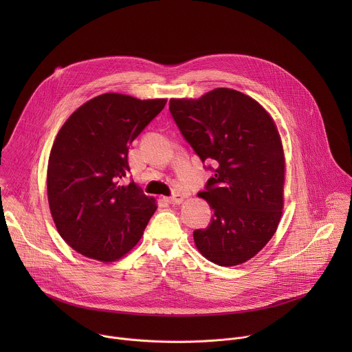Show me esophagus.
I'll list each match as a JSON object with an SVG mask.
<instances>
[{
    "instance_id": "1",
    "label": "esophagus",
    "mask_w": 352,
    "mask_h": 352,
    "mask_svg": "<svg viewBox=\"0 0 352 352\" xmlns=\"http://www.w3.org/2000/svg\"><path fill=\"white\" fill-rule=\"evenodd\" d=\"M164 200H166L167 204H170V205H179V204H182L184 195H182V193H174V195H171V196L164 197Z\"/></svg>"
}]
</instances>
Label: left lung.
Instances as JSON below:
<instances>
[{
  "label": "left lung",
  "instance_id": "1",
  "mask_svg": "<svg viewBox=\"0 0 352 352\" xmlns=\"http://www.w3.org/2000/svg\"><path fill=\"white\" fill-rule=\"evenodd\" d=\"M170 113L184 139L213 175L199 196L213 217L193 231L199 252L220 266L254 258L274 235L283 210L284 155L267 111L226 87L200 98H171Z\"/></svg>",
  "mask_w": 352,
  "mask_h": 352
}]
</instances>
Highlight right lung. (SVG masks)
Returning <instances> with one entry per match:
<instances>
[{
	"mask_svg": "<svg viewBox=\"0 0 352 352\" xmlns=\"http://www.w3.org/2000/svg\"><path fill=\"white\" fill-rule=\"evenodd\" d=\"M167 103L100 94L60 129L47 167V195L56 227L76 252L114 262L139 242L157 206L131 182L128 150Z\"/></svg>",
	"mask_w": 352,
	"mask_h": 352,
	"instance_id": "add662e5",
	"label": "right lung"
}]
</instances>
